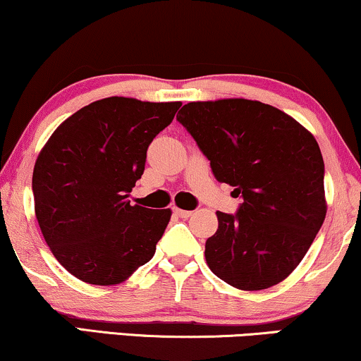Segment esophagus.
Segmentation results:
<instances>
[{
  "label": "esophagus",
  "mask_w": 361,
  "mask_h": 361,
  "mask_svg": "<svg viewBox=\"0 0 361 361\" xmlns=\"http://www.w3.org/2000/svg\"><path fill=\"white\" fill-rule=\"evenodd\" d=\"M173 212H175V214H178L180 218H190L191 213L193 212H188V209H181V208H173Z\"/></svg>",
  "instance_id": "34e87169"
}]
</instances>
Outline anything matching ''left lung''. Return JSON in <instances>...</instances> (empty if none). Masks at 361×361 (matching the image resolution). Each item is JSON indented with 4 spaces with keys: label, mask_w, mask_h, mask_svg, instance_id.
Listing matches in <instances>:
<instances>
[{
    "label": "left lung",
    "mask_w": 361,
    "mask_h": 361,
    "mask_svg": "<svg viewBox=\"0 0 361 361\" xmlns=\"http://www.w3.org/2000/svg\"><path fill=\"white\" fill-rule=\"evenodd\" d=\"M176 120L209 159L218 181L243 196L216 212L204 245L214 275L238 290H267L298 267L326 214L325 163L314 136L271 104L245 98L185 104Z\"/></svg>",
    "instance_id": "8db88e82"
}]
</instances>
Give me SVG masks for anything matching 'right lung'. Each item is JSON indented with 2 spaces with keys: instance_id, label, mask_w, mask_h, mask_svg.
Returning <instances> with one entry per match:
<instances>
[{
  "instance_id": "obj_1",
  "label": "right lung",
  "mask_w": 361,
  "mask_h": 361,
  "mask_svg": "<svg viewBox=\"0 0 361 361\" xmlns=\"http://www.w3.org/2000/svg\"><path fill=\"white\" fill-rule=\"evenodd\" d=\"M181 106L109 97L66 118L33 170L35 213L65 270L90 285H118L153 258L171 209L130 204L147 149Z\"/></svg>"
}]
</instances>
